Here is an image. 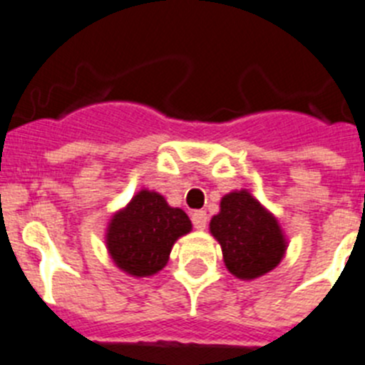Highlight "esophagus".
<instances>
[{"label":"esophagus","mask_w":365,"mask_h":365,"mask_svg":"<svg viewBox=\"0 0 365 365\" xmlns=\"http://www.w3.org/2000/svg\"><path fill=\"white\" fill-rule=\"evenodd\" d=\"M190 219H192V225L196 230H205L207 228V212L205 210H194L192 214H190Z\"/></svg>","instance_id":"esophagus-1"}]
</instances>
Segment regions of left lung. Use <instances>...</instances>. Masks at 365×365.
<instances>
[{"instance_id":"8db88e82","label":"left lung","mask_w":365,"mask_h":365,"mask_svg":"<svg viewBox=\"0 0 365 365\" xmlns=\"http://www.w3.org/2000/svg\"><path fill=\"white\" fill-rule=\"evenodd\" d=\"M210 233L222 250L226 269L239 280H255L277 267L287 251L280 222L250 190H232L221 197Z\"/></svg>"}]
</instances>
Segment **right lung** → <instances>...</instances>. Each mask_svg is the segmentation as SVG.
<instances>
[{"mask_svg": "<svg viewBox=\"0 0 365 365\" xmlns=\"http://www.w3.org/2000/svg\"><path fill=\"white\" fill-rule=\"evenodd\" d=\"M192 230L189 215L162 194L140 189L110 217L105 244L115 267L135 278L153 277L165 267L173 246Z\"/></svg>", "mask_w": 365, "mask_h": 365, "instance_id": "1", "label": "right lung"}]
</instances>
